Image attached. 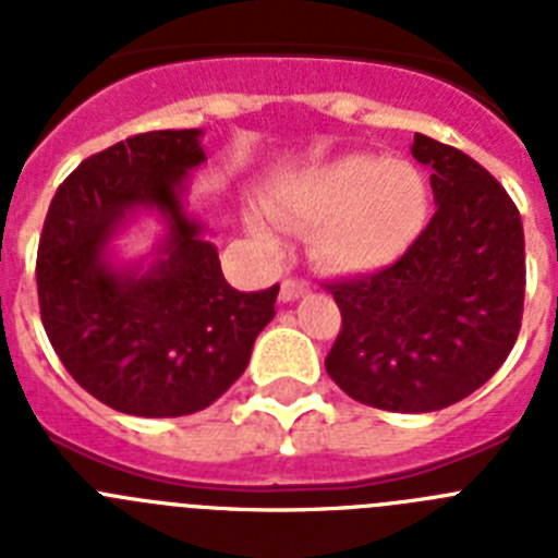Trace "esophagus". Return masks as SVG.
Segmentation results:
<instances>
[{"label":"esophagus","instance_id":"1","mask_svg":"<svg viewBox=\"0 0 558 558\" xmlns=\"http://www.w3.org/2000/svg\"><path fill=\"white\" fill-rule=\"evenodd\" d=\"M304 293H307V284L299 282V279H284L282 290H279V302L290 304L295 302V299H302Z\"/></svg>","mask_w":558,"mask_h":558}]
</instances>
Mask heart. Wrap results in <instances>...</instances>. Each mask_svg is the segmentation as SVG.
I'll return each mask as SVG.
<instances>
[{"label":"heart","instance_id":"b5f03b06","mask_svg":"<svg viewBox=\"0 0 558 558\" xmlns=\"http://www.w3.org/2000/svg\"><path fill=\"white\" fill-rule=\"evenodd\" d=\"M268 215L284 229L315 223L310 248L327 268L372 274L397 263L422 236L430 190L405 161L349 153L304 167L276 186Z\"/></svg>","mask_w":558,"mask_h":558}]
</instances>
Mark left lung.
<instances>
[{
  "instance_id": "left-lung-1",
  "label": "left lung",
  "mask_w": 558,
  "mask_h": 558,
  "mask_svg": "<svg viewBox=\"0 0 558 558\" xmlns=\"http://www.w3.org/2000/svg\"><path fill=\"white\" fill-rule=\"evenodd\" d=\"M436 215L391 268L329 284L343 327L327 374L363 405L430 413L456 405L509 357L525 299L517 206L466 153L416 133Z\"/></svg>"
}]
</instances>
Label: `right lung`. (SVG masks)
Returning <instances> with one entry per match:
<instances>
[{"instance_id":"obj_1","label":"right lung","mask_w":558,"mask_h":558,"mask_svg":"<svg viewBox=\"0 0 558 558\" xmlns=\"http://www.w3.org/2000/svg\"><path fill=\"white\" fill-rule=\"evenodd\" d=\"M201 136L150 131L88 156L44 220L36 282L49 343L77 386L131 416L209 408L276 315L279 284L231 288L211 231L186 206L190 172L206 161ZM140 214L160 220V240L120 260L112 243Z\"/></svg>"}]
</instances>
